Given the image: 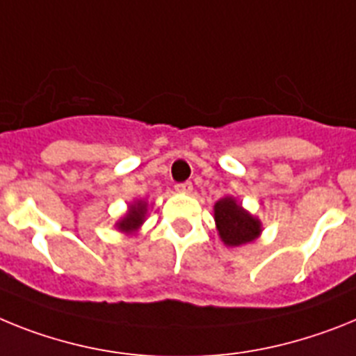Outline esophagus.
Listing matches in <instances>:
<instances>
[{"mask_svg": "<svg viewBox=\"0 0 356 356\" xmlns=\"http://www.w3.org/2000/svg\"><path fill=\"white\" fill-rule=\"evenodd\" d=\"M175 190L182 191V193H190V191L193 190V184H191L190 181H186V182H177V184H175Z\"/></svg>", "mask_w": 356, "mask_h": 356, "instance_id": "34e87169", "label": "esophagus"}]
</instances>
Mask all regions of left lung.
Returning a JSON list of instances; mask_svg holds the SVG:
<instances>
[{
    "instance_id": "1",
    "label": "left lung",
    "mask_w": 356,
    "mask_h": 356,
    "mask_svg": "<svg viewBox=\"0 0 356 356\" xmlns=\"http://www.w3.org/2000/svg\"><path fill=\"white\" fill-rule=\"evenodd\" d=\"M215 220L225 245H243L259 234V222L243 211L240 204L227 197L215 204Z\"/></svg>"
}]
</instances>
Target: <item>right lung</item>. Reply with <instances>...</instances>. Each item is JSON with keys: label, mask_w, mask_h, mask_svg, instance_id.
<instances>
[{"label": "right lung", "mask_w": 356, "mask_h": 356, "mask_svg": "<svg viewBox=\"0 0 356 356\" xmlns=\"http://www.w3.org/2000/svg\"><path fill=\"white\" fill-rule=\"evenodd\" d=\"M147 208H145V204L138 202L134 206H131V211L127 213V216L123 220L118 222V227L122 231H134L136 227H140L143 224V216Z\"/></svg>", "instance_id": "obj_1"}]
</instances>
